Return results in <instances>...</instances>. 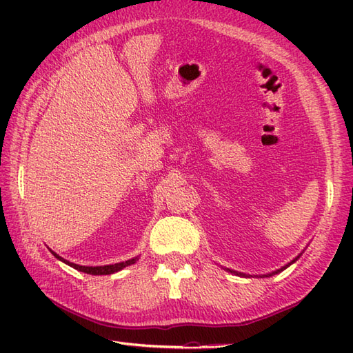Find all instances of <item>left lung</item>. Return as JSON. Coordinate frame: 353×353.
<instances>
[{
    "label": "left lung",
    "mask_w": 353,
    "mask_h": 353,
    "mask_svg": "<svg viewBox=\"0 0 353 353\" xmlns=\"http://www.w3.org/2000/svg\"><path fill=\"white\" fill-rule=\"evenodd\" d=\"M301 256H302V253L299 254V256H296L294 259H292L291 262H288L287 265H283V267H281L279 270H276V272H272V273H268V274H261L259 277H270V276H273V274L281 273V272H283L285 268H288L291 264H294V262H296L299 258H301ZM224 270H226V272H229V273H232V274H236V276H241V277H250V274H245V273H241V272H235V270H230V268H224Z\"/></svg>",
    "instance_id": "1"
}]
</instances>
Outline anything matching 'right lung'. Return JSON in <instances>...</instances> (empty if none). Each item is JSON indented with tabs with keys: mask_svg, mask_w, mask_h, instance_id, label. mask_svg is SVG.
<instances>
[{
	"mask_svg": "<svg viewBox=\"0 0 353 353\" xmlns=\"http://www.w3.org/2000/svg\"><path fill=\"white\" fill-rule=\"evenodd\" d=\"M50 252L54 254V256L59 259V261H62V262H65L66 265H70V267H72V268H76V270H79V272H83V273H88V274H94V276H101V274H114V273H117V272H119V270H123V268H125V267H129V265H132V264H134V262H137L139 258L137 256V258H132V259H127V261H124V262H117V264H110V265H97V267H88V265H79V264H74V262H70V261H66V259H63L62 256H59V254L56 253V252H52L51 249H50Z\"/></svg>",
	"mask_w": 353,
	"mask_h": 353,
	"instance_id": "right-lung-1",
	"label": "right lung"
}]
</instances>
